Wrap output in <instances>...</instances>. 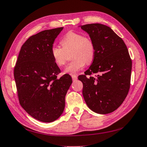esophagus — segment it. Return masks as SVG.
Listing matches in <instances>:
<instances>
[{"label": "esophagus", "mask_w": 147, "mask_h": 147, "mask_svg": "<svg viewBox=\"0 0 147 147\" xmlns=\"http://www.w3.org/2000/svg\"><path fill=\"white\" fill-rule=\"evenodd\" d=\"M71 76H72V78H73V80H74V81H75L77 79H78V76H77L76 75H72Z\"/></svg>", "instance_id": "obj_1"}]
</instances>
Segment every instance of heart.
Segmentation results:
<instances>
[{
	"label": "heart",
	"instance_id": "b5f03b06",
	"mask_svg": "<svg viewBox=\"0 0 147 147\" xmlns=\"http://www.w3.org/2000/svg\"><path fill=\"white\" fill-rule=\"evenodd\" d=\"M62 48L53 46L51 55L55 64L62 67L65 63L66 54L70 52L73 60L65 67L64 73L75 74L84 67L87 63L92 62L95 54V46L92 40L82 33L69 31L61 40Z\"/></svg>",
	"mask_w": 147,
	"mask_h": 147
}]
</instances>
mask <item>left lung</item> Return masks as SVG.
Segmentation results:
<instances>
[{"mask_svg":"<svg viewBox=\"0 0 147 147\" xmlns=\"http://www.w3.org/2000/svg\"><path fill=\"white\" fill-rule=\"evenodd\" d=\"M92 40L94 60L85 75L83 96L90 110L106 114L116 110L123 102L130 89L132 60L123 40L111 28L101 24L79 26ZM98 73L96 78L86 75Z\"/></svg>","mask_w":147,"mask_h":147,"instance_id":"left-lung-1","label":"left lung"}]
</instances>
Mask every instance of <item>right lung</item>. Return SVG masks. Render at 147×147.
Masks as SVG:
<instances>
[{"label":"right lung","instance_id":"right-lung-1","mask_svg":"<svg viewBox=\"0 0 147 147\" xmlns=\"http://www.w3.org/2000/svg\"><path fill=\"white\" fill-rule=\"evenodd\" d=\"M63 28L47 29L29 37L21 47L14 69L20 105L33 118L45 123L62 115L73 82L69 74L57 78L60 69L51 55L55 40Z\"/></svg>","mask_w":147,"mask_h":147}]
</instances>
